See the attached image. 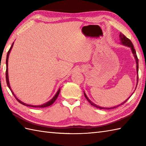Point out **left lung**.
I'll return each instance as SVG.
<instances>
[{"label":"left lung","instance_id":"left-lung-1","mask_svg":"<svg viewBox=\"0 0 146 146\" xmlns=\"http://www.w3.org/2000/svg\"><path fill=\"white\" fill-rule=\"evenodd\" d=\"M119 37H120V41H121V43H122V44L123 45H125V46H129V47H130V48H131L132 52L133 54H134V56L135 59V61H136V64H137V65H136V67H137V74H138V70H139V61H138V58H137V54H136L135 50V49H134V46H133V44L132 43V42H131V40H130L129 39H128L127 38V37H126V36H125L124 35H123V34L120 33V35H119ZM138 78H139V76H138V75H137V83H138ZM136 87H137V86H136ZM84 95H85V97H86V98L87 99V100L88 101L89 103L90 104L92 105H93V106H94V107H97V108H100V109H107V110H108V109H111V108H116V107H117L120 106V105H123V104H125V102L129 100L130 97H130L128 99H127L126 100H125L124 102H123V103H122V104H120V105H117V106H116V107H112V108H104V107H99V106H98V105H95V104L93 103L92 102H91L90 100V99H88V98L87 97V96L86 95V94H85V92H84Z\"/></svg>","mask_w":146,"mask_h":146}]
</instances>
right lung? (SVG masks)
<instances>
[{
	"instance_id": "add662e5",
	"label": "right lung",
	"mask_w": 146,
	"mask_h": 146,
	"mask_svg": "<svg viewBox=\"0 0 146 146\" xmlns=\"http://www.w3.org/2000/svg\"><path fill=\"white\" fill-rule=\"evenodd\" d=\"M14 44V42L12 43V44L11 46V47L10 48V49H9V51L7 52V58H6V72H5V77H6V82H7V85L8 86V87L9 88V89L11 90V91L12 92V94H13V95L15 97V98H16V100L19 102V103H21V104H23L24 105H25V106H27V107H38V108H44V107H49L50 106V105H51L52 104L54 103V102H55V100H56V98H58V95H59V94H60V88L58 90V91L57 92L56 94V95L54 96V97L52 98L51 100H49V102H46V104H44L42 105H28V104H24L23 103V102H21V100H19V99L16 97V96H15L13 92L12 91V89L11 88L10 86V84H9V76H8V60H9V53H10V52L11 51V49L12 48V46H13Z\"/></svg>"
}]
</instances>
